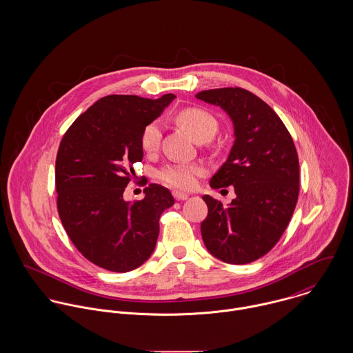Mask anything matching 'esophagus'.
I'll list each match as a JSON object with an SVG mask.
<instances>
[{
    "instance_id": "34e87169",
    "label": "esophagus",
    "mask_w": 353,
    "mask_h": 353,
    "mask_svg": "<svg viewBox=\"0 0 353 353\" xmlns=\"http://www.w3.org/2000/svg\"><path fill=\"white\" fill-rule=\"evenodd\" d=\"M172 196H174V199H175L176 201H185V200H188V199H189V196H188V194L181 193V192H172Z\"/></svg>"
}]
</instances>
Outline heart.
I'll list each match as a JSON object with an SVG mask.
<instances>
[{
  "mask_svg": "<svg viewBox=\"0 0 353 353\" xmlns=\"http://www.w3.org/2000/svg\"><path fill=\"white\" fill-rule=\"evenodd\" d=\"M175 121L182 126L189 136L194 140H210L216 130V119L201 108H185L179 111L175 117ZM161 140V126L157 121L147 125L141 133V148L145 152L156 151ZM202 167L200 164H168L157 172V178L168 186L181 190H189L194 188L197 176L201 175Z\"/></svg>",
  "mask_w": 353,
  "mask_h": 353,
  "instance_id": "1",
  "label": "heart"
}]
</instances>
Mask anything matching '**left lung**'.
I'll use <instances>...</instances> for the list:
<instances>
[{"label": "left lung", "mask_w": 353, "mask_h": 353, "mask_svg": "<svg viewBox=\"0 0 353 353\" xmlns=\"http://www.w3.org/2000/svg\"><path fill=\"white\" fill-rule=\"evenodd\" d=\"M219 105L232 121L235 141L210 188L234 186L228 205L205 194L208 216L202 241L213 256L243 265L270 252L284 234L299 196V159L279 115L243 88H217L196 95Z\"/></svg>", "instance_id": "left-lung-1"}]
</instances>
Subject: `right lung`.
<instances>
[{
  "mask_svg": "<svg viewBox=\"0 0 353 353\" xmlns=\"http://www.w3.org/2000/svg\"><path fill=\"white\" fill-rule=\"evenodd\" d=\"M174 99L104 97L62 137L55 160L58 213L77 250L103 269L123 273L141 266L154 250L160 214L175 202L156 183L144 200H123L133 164L144 156L141 133Z\"/></svg>",
  "mask_w": 353,
  "mask_h": 353,
  "instance_id": "obj_1",
  "label": "right lung"
}]
</instances>
